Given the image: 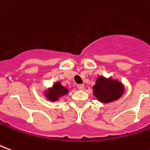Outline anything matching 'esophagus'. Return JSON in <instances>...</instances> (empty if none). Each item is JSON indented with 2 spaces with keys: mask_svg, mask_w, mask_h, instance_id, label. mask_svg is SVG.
I'll use <instances>...</instances> for the list:
<instances>
[{
  "mask_svg": "<svg viewBox=\"0 0 150 150\" xmlns=\"http://www.w3.org/2000/svg\"><path fill=\"white\" fill-rule=\"evenodd\" d=\"M77 88H78V89H79V90H83V89H84V85L78 84L77 85Z\"/></svg>",
  "mask_w": 150,
  "mask_h": 150,
  "instance_id": "obj_1",
  "label": "esophagus"
}]
</instances>
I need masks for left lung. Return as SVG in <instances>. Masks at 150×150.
<instances>
[{
  "label": "left lung",
  "mask_w": 150,
  "mask_h": 150,
  "mask_svg": "<svg viewBox=\"0 0 150 150\" xmlns=\"http://www.w3.org/2000/svg\"><path fill=\"white\" fill-rule=\"evenodd\" d=\"M93 94L102 103H110L118 100L124 93L125 88L120 82L100 76L93 87Z\"/></svg>",
  "instance_id": "left-lung-1"
}]
</instances>
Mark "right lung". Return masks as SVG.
<instances>
[{"label":"right lung","instance_id":"obj_1","mask_svg":"<svg viewBox=\"0 0 150 150\" xmlns=\"http://www.w3.org/2000/svg\"><path fill=\"white\" fill-rule=\"evenodd\" d=\"M68 93V89L63 87L59 82H57L53 85L52 88H50L46 92V98L50 101H56L61 96H65Z\"/></svg>","mask_w":150,"mask_h":150}]
</instances>
